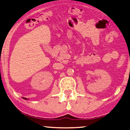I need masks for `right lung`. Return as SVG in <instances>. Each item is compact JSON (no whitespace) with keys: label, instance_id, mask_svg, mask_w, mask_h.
I'll use <instances>...</instances> for the list:
<instances>
[{"label":"right lung","instance_id":"1","mask_svg":"<svg viewBox=\"0 0 130 130\" xmlns=\"http://www.w3.org/2000/svg\"><path fill=\"white\" fill-rule=\"evenodd\" d=\"M24 99H26V98H24Z\"/></svg>","mask_w":130,"mask_h":130}]
</instances>
